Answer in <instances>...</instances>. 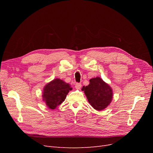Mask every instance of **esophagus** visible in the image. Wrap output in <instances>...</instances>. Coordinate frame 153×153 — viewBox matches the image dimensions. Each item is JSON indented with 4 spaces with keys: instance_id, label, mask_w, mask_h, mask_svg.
<instances>
[{
    "instance_id": "obj_1",
    "label": "esophagus",
    "mask_w": 153,
    "mask_h": 153,
    "mask_svg": "<svg viewBox=\"0 0 153 153\" xmlns=\"http://www.w3.org/2000/svg\"><path fill=\"white\" fill-rule=\"evenodd\" d=\"M81 87H82V84H80V83H76V84H75V88L76 89H80Z\"/></svg>"
}]
</instances>
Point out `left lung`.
<instances>
[{"label": "left lung", "mask_w": 153, "mask_h": 153, "mask_svg": "<svg viewBox=\"0 0 153 153\" xmlns=\"http://www.w3.org/2000/svg\"><path fill=\"white\" fill-rule=\"evenodd\" d=\"M89 82V85L84 86L82 89L84 91L88 101L96 110L105 109L112 101V89L100 77L92 78Z\"/></svg>", "instance_id": "8db88e82"}]
</instances>
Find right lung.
Returning <instances> with one entry per match:
<instances>
[{"mask_svg":"<svg viewBox=\"0 0 153 153\" xmlns=\"http://www.w3.org/2000/svg\"><path fill=\"white\" fill-rule=\"evenodd\" d=\"M72 88L67 83L56 78L44 88L43 98L50 109H55L61 105Z\"/></svg>","mask_w":153,"mask_h":153,"instance_id":"add662e5","label":"right lung"}]
</instances>
